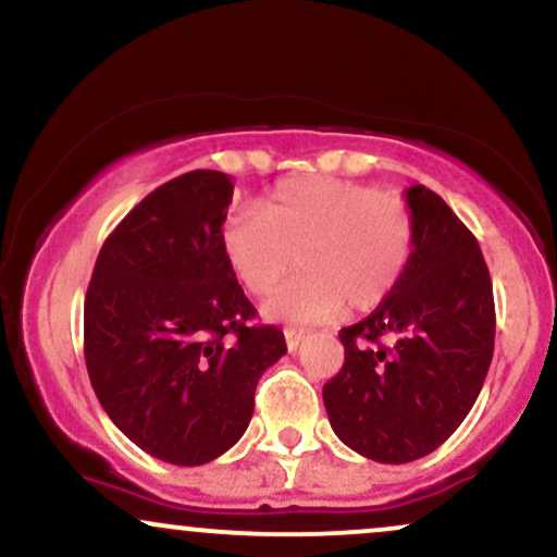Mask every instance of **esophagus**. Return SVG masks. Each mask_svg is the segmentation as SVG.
I'll use <instances>...</instances> for the list:
<instances>
[{"instance_id":"34e87169","label":"esophagus","mask_w":557,"mask_h":557,"mask_svg":"<svg viewBox=\"0 0 557 557\" xmlns=\"http://www.w3.org/2000/svg\"><path fill=\"white\" fill-rule=\"evenodd\" d=\"M306 332L304 330H296V327H285V343H287V350H296L300 343H304Z\"/></svg>"}]
</instances>
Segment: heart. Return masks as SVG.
<instances>
[{"label":"heart","instance_id":"b5f03b06","mask_svg":"<svg viewBox=\"0 0 557 557\" xmlns=\"http://www.w3.org/2000/svg\"><path fill=\"white\" fill-rule=\"evenodd\" d=\"M417 220L398 190L345 177L274 185L264 209L243 207L222 227V251L238 283L267 296L293 264L300 274L264 304L274 322L317 324L372 311L400 285L413 257Z\"/></svg>","mask_w":557,"mask_h":557}]
</instances>
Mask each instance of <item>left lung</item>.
<instances>
[{
  "label": "left lung",
  "mask_w": 557,
  "mask_h": 557,
  "mask_svg": "<svg viewBox=\"0 0 557 557\" xmlns=\"http://www.w3.org/2000/svg\"><path fill=\"white\" fill-rule=\"evenodd\" d=\"M413 257L387 300L341 330L345 363L324 385L332 430L380 463L430 456L461 426L495 350L490 270L471 230L426 185L406 188Z\"/></svg>",
  "instance_id": "1"
}]
</instances>
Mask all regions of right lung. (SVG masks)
I'll use <instances>...</instances> for the list:
<instances>
[{"mask_svg": "<svg viewBox=\"0 0 557 557\" xmlns=\"http://www.w3.org/2000/svg\"><path fill=\"white\" fill-rule=\"evenodd\" d=\"M225 172L194 170L151 190L101 246L83 309L96 398L131 443L175 466L220 458L253 417L259 376L285 356L283 330L230 270Z\"/></svg>", "mask_w": 557, "mask_h": 557, "instance_id": "add662e5", "label": "right lung"}]
</instances>
